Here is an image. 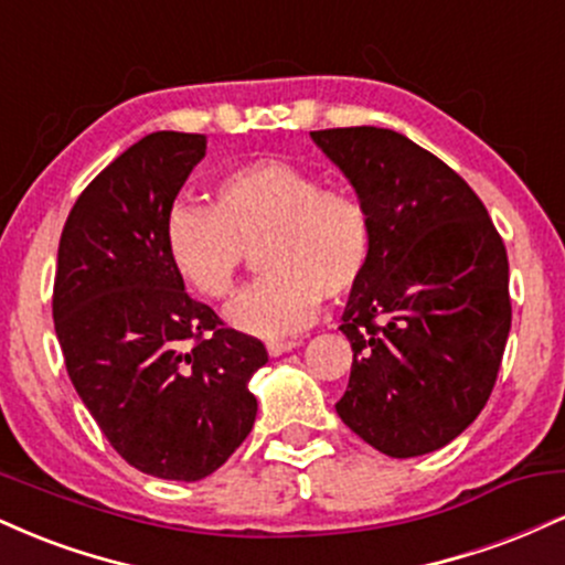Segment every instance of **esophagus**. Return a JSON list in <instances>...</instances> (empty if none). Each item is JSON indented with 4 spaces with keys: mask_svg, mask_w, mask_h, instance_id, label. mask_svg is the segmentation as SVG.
<instances>
[{
    "mask_svg": "<svg viewBox=\"0 0 565 565\" xmlns=\"http://www.w3.org/2000/svg\"><path fill=\"white\" fill-rule=\"evenodd\" d=\"M297 345H300V342H297V340H270V342H265V348H268L270 355H284V353H289V350L297 348Z\"/></svg>",
    "mask_w": 565,
    "mask_h": 565,
    "instance_id": "obj_1",
    "label": "esophagus"
}]
</instances>
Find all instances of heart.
<instances>
[{"mask_svg":"<svg viewBox=\"0 0 565 565\" xmlns=\"http://www.w3.org/2000/svg\"><path fill=\"white\" fill-rule=\"evenodd\" d=\"M212 201H178L167 212V255L199 295L223 300L257 246L263 276L225 310L238 332H297L316 319L321 297L340 300L366 276L372 215L359 193L323 185L321 174L281 159L249 161L220 174Z\"/></svg>","mask_w":565,"mask_h":565,"instance_id":"obj_1","label":"heart"}]
</instances>
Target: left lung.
<instances>
[{
	"label": "left lung",
	"instance_id": "1",
	"mask_svg": "<svg viewBox=\"0 0 565 565\" xmlns=\"http://www.w3.org/2000/svg\"><path fill=\"white\" fill-rule=\"evenodd\" d=\"M374 223V255L340 332L353 348L334 408L395 459L446 446L481 414L510 334L508 249L476 191L380 127L310 132Z\"/></svg>",
	"mask_w": 565,
	"mask_h": 565
}]
</instances>
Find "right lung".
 I'll use <instances>...</instances> for the list:
<instances>
[{
	"label": "right lung",
	"mask_w": 565,
	"mask_h": 565,
	"mask_svg": "<svg viewBox=\"0 0 565 565\" xmlns=\"http://www.w3.org/2000/svg\"><path fill=\"white\" fill-rule=\"evenodd\" d=\"M206 138L151 132L71 206L57 246L53 319L66 372L132 468L201 481L249 436V380L268 353L185 291L164 220Z\"/></svg>",
	"instance_id": "right-lung-1"
}]
</instances>
